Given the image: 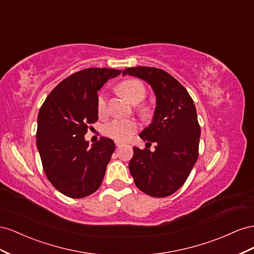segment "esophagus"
Masks as SVG:
<instances>
[{
  "mask_svg": "<svg viewBox=\"0 0 254 254\" xmlns=\"http://www.w3.org/2000/svg\"><path fill=\"white\" fill-rule=\"evenodd\" d=\"M115 143H116V146H117V147H118V148H119V147H121V146H122V142H119V141H116V142H115Z\"/></svg>",
  "mask_w": 254,
  "mask_h": 254,
  "instance_id": "1",
  "label": "esophagus"
}]
</instances>
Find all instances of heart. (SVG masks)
Wrapping results in <instances>:
<instances>
[{
  "mask_svg": "<svg viewBox=\"0 0 254 254\" xmlns=\"http://www.w3.org/2000/svg\"><path fill=\"white\" fill-rule=\"evenodd\" d=\"M119 91L131 103H139L146 98V86L138 79H127L119 85ZM99 115L103 116L107 110V100L105 93H100L97 101ZM137 123L132 119L115 118L107 122L103 127V133L112 139L117 141H126L137 131Z\"/></svg>",
  "mask_w": 254,
  "mask_h": 254,
  "instance_id": "obj_1",
  "label": "heart"
}]
</instances>
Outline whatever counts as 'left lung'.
<instances>
[{"label": "left lung", "mask_w": 254, "mask_h": 254, "mask_svg": "<svg viewBox=\"0 0 254 254\" xmlns=\"http://www.w3.org/2000/svg\"><path fill=\"white\" fill-rule=\"evenodd\" d=\"M146 81L156 97L151 125L139 137L155 143V150L134 147L128 163L136 186L152 197L175 193L185 183L197 162L201 129L190 93L167 72L153 67L127 68L122 75Z\"/></svg>", "instance_id": "8db88e82"}]
</instances>
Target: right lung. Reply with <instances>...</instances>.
<instances>
[{
    "label": "right lung",
    "instance_id": "1",
    "mask_svg": "<svg viewBox=\"0 0 254 254\" xmlns=\"http://www.w3.org/2000/svg\"><path fill=\"white\" fill-rule=\"evenodd\" d=\"M120 73L108 68L75 72L51 91L40 108L36 138L43 170L67 197H87L102 184L115 143L101 137L89 147L84 135L98 120V91Z\"/></svg>",
    "mask_w": 254,
    "mask_h": 254
}]
</instances>
